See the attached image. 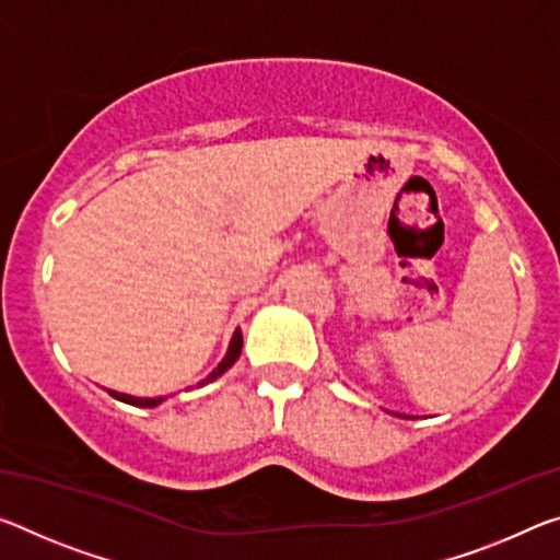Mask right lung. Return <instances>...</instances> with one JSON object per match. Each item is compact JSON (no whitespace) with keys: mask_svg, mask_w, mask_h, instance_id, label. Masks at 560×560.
Returning <instances> with one entry per match:
<instances>
[{"mask_svg":"<svg viewBox=\"0 0 560 560\" xmlns=\"http://www.w3.org/2000/svg\"><path fill=\"white\" fill-rule=\"evenodd\" d=\"M242 346H244V339H242V331H234V336H232V343H229V351H226V357L221 359V363L219 366L211 371V374L203 378V381H199V386H207V384H211V381H217L221 374H224L226 369H232L234 366V361L242 357ZM114 398H119V401H124V404H131V406H141V408H152V406H159L164 401V396H156V398H139V396H129V394H119V392H109Z\"/></svg>","mask_w":560,"mask_h":560,"instance_id":"1","label":"right lung"}]
</instances>
